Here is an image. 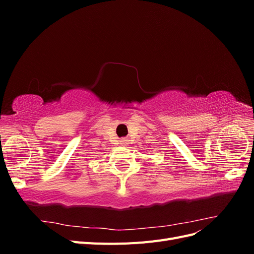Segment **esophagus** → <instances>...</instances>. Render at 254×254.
<instances>
[{"label":"esophagus","mask_w":254,"mask_h":254,"mask_svg":"<svg viewBox=\"0 0 254 254\" xmlns=\"http://www.w3.org/2000/svg\"><path fill=\"white\" fill-rule=\"evenodd\" d=\"M122 144L125 145V144H126V141H122Z\"/></svg>","instance_id":"obj_1"}]
</instances>
